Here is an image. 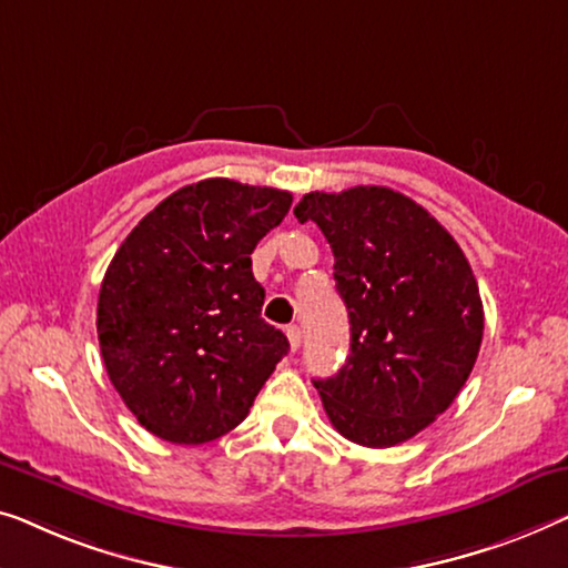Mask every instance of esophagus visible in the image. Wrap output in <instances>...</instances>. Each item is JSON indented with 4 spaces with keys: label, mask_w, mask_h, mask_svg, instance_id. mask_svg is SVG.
<instances>
[{
    "label": "esophagus",
    "mask_w": 568,
    "mask_h": 568,
    "mask_svg": "<svg viewBox=\"0 0 568 568\" xmlns=\"http://www.w3.org/2000/svg\"><path fill=\"white\" fill-rule=\"evenodd\" d=\"M285 334H287V342H291V349L295 353V349L301 347V329H298V326H295V324H291V326H287V329H285Z\"/></svg>",
    "instance_id": "obj_1"
}]
</instances>
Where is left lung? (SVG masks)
<instances>
[{"label": "left lung", "mask_w": 568, "mask_h": 568, "mask_svg": "<svg viewBox=\"0 0 568 568\" xmlns=\"http://www.w3.org/2000/svg\"><path fill=\"white\" fill-rule=\"evenodd\" d=\"M293 213L329 242L349 316L345 365L314 381L326 417L365 447L409 440L455 402L481 347L484 306L466 254L390 187L308 193Z\"/></svg>", "instance_id": "left-lung-1"}]
</instances>
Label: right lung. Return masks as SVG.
<instances>
[{
	"label": "right lung",
	"mask_w": 568,
	"mask_h": 568,
	"mask_svg": "<svg viewBox=\"0 0 568 568\" xmlns=\"http://www.w3.org/2000/svg\"><path fill=\"white\" fill-rule=\"evenodd\" d=\"M293 195L226 178L201 180L143 215L110 262L98 339L118 394L151 435L203 445L242 425L287 355L262 318L254 246Z\"/></svg>",
	"instance_id": "obj_1"
}]
</instances>
